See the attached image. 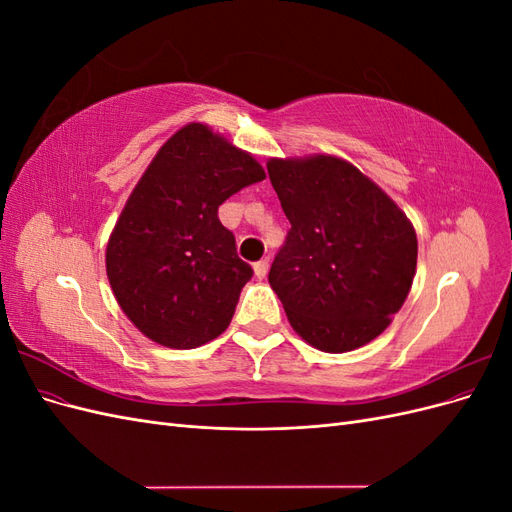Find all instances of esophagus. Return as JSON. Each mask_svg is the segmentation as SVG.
Listing matches in <instances>:
<instances>
[{
  "instance_id": "1",
  "label": "esophagus",
  "mask_w": 512,
  "mask_h": 512,
  "mask_svg": "<svg viewBox=\"0 0 512 512\" xmlns=\"http://www.w3.org/2000/svg\"><path fill=\"white\" fill-rule=\"evenodd\" d=\"M254 273H256L258 280H265L267 273H269V260L267 258L265 260H258L256 265H254Z\"/></svg>"
}]
</instances>
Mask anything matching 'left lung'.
Instances as JSON below:
<instances>
[{
	"mask_svg": "<svg viewBox=\"0 0 512 512\" xmlns=\"http://www.w3.org/2000/svg\"><path fill=\"white\" fill-rule=\"evenodd\" d=\"M267 170L290 222L269 284L292 329L322 352L369 344L389 327L412 288L414 226L342 158H271Z\"/></svg>",
	"mask_w": 512,
	"mask_h": 512,
	"instance_id": "obj_1",
	"label": "left lung"
}]
</instances>
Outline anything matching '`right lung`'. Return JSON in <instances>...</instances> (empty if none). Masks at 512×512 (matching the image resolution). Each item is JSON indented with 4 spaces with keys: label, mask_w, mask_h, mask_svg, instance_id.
<instances>
[{
    "label": "right lung",
    "mask_w": 512,
    "mask_h": 512,
    "mask_svg": "<svg viewBox=\"0 0 512 512\" xmlns=\"http://www.w3.org/2000/svg\"><path fill=\"white\" fill-rule=\"evenodd\" d=\"M262 179L250 153L205 123H188L151 160L106 245L115 299L151 342L188 350L228 329L254 271L218 207Z\"/></svg>",
    "instance_id": "right-lung-1"
}]
</instances>
